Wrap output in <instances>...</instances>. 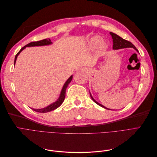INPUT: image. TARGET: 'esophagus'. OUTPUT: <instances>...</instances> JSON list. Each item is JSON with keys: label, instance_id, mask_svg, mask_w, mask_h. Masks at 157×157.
Segmentation results:
<instances>
[{"label": "esophagus", "instance_id": "esophagus-1", "mask_svg": "<svg viewBox=\"0 0 157 157\" xmlns=\"http://www.w3.org/2000/svg\"><path fill=\"white\" fill-rule=\"evenodd\" d=\"M84 71H88V69H83Z\"/></svg>", "mask_w": 157, "mask_h": 157}]
</instances>
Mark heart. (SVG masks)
<instances>
[{
  "mask_svg": "<svg viewBox=\"0 0 157 157\" xmlns=\"http://www.w3.org/2000/svg\"><path fill=\"white\" fill-rule=\"evenodd\" d=\"M102 39L101 36H93L92 39H90L89 42H88V44L89 46L91 47V48H95V47L98 46L99 44V47L100 48L103 49L105 47V43L104 42H101Z\"/></svg>",
  "mask_w": 157,
  "mask_h": 157,
  "instance_id": "b5f03b06",
  "label": "heart"
}]
</instances>
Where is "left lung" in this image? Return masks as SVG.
Returning a JSON list of instances; mask_svg holds the SVG:
<instances>
[{
	"instance_id": "left-lung-1",
	"label": "left lung",
	"mask_w": 157,
	"mask_h": 157,
	"mask_svg": "<svg viewBox=\"0 0 157 157\" xmlns=\"http://www.w3.org/2000/svg\"><path fill=\"white\" fill-rule=\"evenodd\" d=\"M110 35H111L112 36V39H113V50H119V49H122V48H134L137 52H138V50H137V49L136 48L135 46L133 44L132 42L128 41L125 39H123L122 38H121V36H119L118 35H117V34H115V33H113L112 32H110ZM90 97H91V98L92 99V100L97 103L98 105L101 106L103 108L105 109H108V108H106L105 106L102 105L101 104L99 103L98 102H97L95 99L93 98V97L92 96L91 94H90Z\"/></svg>"
}]
</instances>
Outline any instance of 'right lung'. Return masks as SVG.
I'll return each mask as SVG.
<instances>
[{
	"mask_svg": "<svg viewBox=\"0 0 157 157\" xmlns=\"http://www.w3.org/2000/svg\"><path fill=\"white\" fill-rule=\"evenodd\" d=\"M52 44V42L50 40V39H44V40H39V41H36V42H31L30 43L27 44V45H25V46H23V48L18 52V53L16 55L15 57V59H14V65H15L16 63V61L17 59V58L18 55L20 54V52L23 50H24L26 47H31V46H46V45H50ZM73 78V76L71 75V77L67 79V81L65 82V83L64 84L63 86L62 90H61V92L60 93L59 95V97L58 99V100L54 102L53 103L50 104V105L47 106L46 107L44 108H42V109H33L31 108V109H33V111H35L36 112H39V113H48L50 111H52L54 110V109H57L58 107H59L62 103L63 102L65 98V92H66V89H67V87L68 86L69 84L71 82V80H72Z\"/></svg>",
	"mask_w": 157,
	"mask_h": 157,
	"instance_id": "obj_1",
	"label": "right lung"
}]
</instances>
